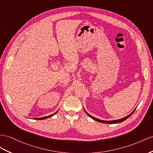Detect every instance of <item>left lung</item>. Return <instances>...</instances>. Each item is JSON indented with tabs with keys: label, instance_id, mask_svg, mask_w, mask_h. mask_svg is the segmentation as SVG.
<instances>
[{
	"label": "left lung",
	"instance_id": "1",
	"mask_svg": "<svg viewBox=\"0 0 153 153\" xmlns=\"http://www.w3.org/2000/svg\"><path fill=\"white\" fill-rule=\"evenodd\" d=\"M136 110V108L134 109V111H133V112H131L130 114H128V116H127L126 117H123V118H121V119H120V120H112V121H105V120H100V119H97V118H96V117H93V116H92L91 115H90L89 114H88V113L86 112L85 111V112H86V114H87L89 117H91V118H92L93 120H96V121H98V122H101V123H108V124H114V123H121V122H122V121H125V120H127V118H128L129 117H130L133 113H134V111Z\"/></svg>",
	"mask_w": 153,
	"mask_h": 153
}]
</instances>
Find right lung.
<instances>
[{"mask_svg": "<svg viewBox=\"0 0 153 153\" xmlns=\"http://www.w3.org/2000/svg\"><path fill=\"white\" fill-rule=\"evenodd\" d=\"M57 111L56 112H55L54 114H52V115H50V116H45V117H37V118H35V120H45V119H46V118H48V117H52V116H53L54 114H56V113L57 112Z\"/></svg>", "mask_w": 153, "mask_h": 153, "instance_id": "right-lung-1", "label": "right lung"}]
</instances>
